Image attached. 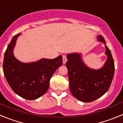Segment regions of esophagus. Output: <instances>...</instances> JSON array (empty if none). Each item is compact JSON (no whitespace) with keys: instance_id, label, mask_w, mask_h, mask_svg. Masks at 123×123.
Returning <instances> with one entry per match:
<instances>
[{"instance_id":"1","label":"esophagus","mask_w":123,"mask_h":123,"mask_svg":"<svg viewBox=\"0 0 123 123\" xmlns=\"http://www.w3.org/2000/svg\"><path fill=\"white\" fill-rule=\"evenodd\" d=\"M62 61H63V64H66L67 62V57L66 55H63L62 56Z\"/></svg>"}]
</instances>
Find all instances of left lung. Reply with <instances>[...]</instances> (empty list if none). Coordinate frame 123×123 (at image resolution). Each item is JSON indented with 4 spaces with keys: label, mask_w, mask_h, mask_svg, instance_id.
Masks as SVG:
<instances>
[{
    "label": "left lung",
    "mask_w": 123,
    "mask_h": 123,
    "mask_svg": "<svg viewBox=\"0 0 123 123\" xmlns=\"http://www.w3.org/2000/svg\"><path fill=\"white\" fill-rule=\"evenodd\" d=\"M97 41L105 45L107 59L99 69L86 66L80 53L68 54L66 67L68 70L69 87L72 94L83 102H91L106 93L111 85L115 72V64L111 51L102 35Z\"/></svg>",
    "instance_id": "obj_1"
}]
</instances>
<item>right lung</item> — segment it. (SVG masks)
<instances>
[{"instance_id": "1", "label": "right lung", "mask_w": 123, "mask_h": 123, "mask_svg": "<svg viewBox=\"0 0 123 123\" xmlns=\"http://www.w3.org/2000/svg\"><path fill=\"white\" fill-rule=\"evenodd\" d=\"M20 35L19 33L15 35L8 45L4 55L3 70L8 83L16 94L27 100H34L48 91L52 75L62 64V57L43 58L29 63L19 61L13 55V49Z\"/></svg>"}]
</instances>
